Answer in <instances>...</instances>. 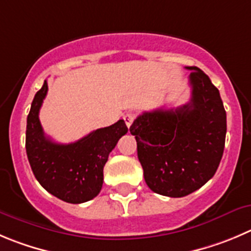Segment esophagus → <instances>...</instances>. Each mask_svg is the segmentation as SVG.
Instances as JSON below:
<instances>
[{
    "label": "esophagus",
    "mask_w": 251,
    "mask_h": 251,
    "mask_svg": "<svg viewBox=\"0 0 251 251\" xmlns=\"http://www.w3.org/2000/svg\"><path fill=\"white\" fill-rule=\"evenodd\" d=\"M135 118H136V115L132 114V112H127V114H126L125 116H124V120H125L126 126H127V127H130V126L132 125V123H133V120H135Z\"/></svg>",
    "instance_id": "esophagus-1"
}]
</instances>
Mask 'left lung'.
<instances>
[{"instance_id":"left-lung-1","label":"left lung","mask_w":251,"mask_h":251,"mask_svg":"<svg viewBox=\"0 0 251 251\" xmlns=\"http://www.w3.org/2000/svg\"><path fill=\"white\" fill-rule=\"evenodd\" d=\"M192 70L188 104L137 116L130 127L146 184L154 193L179 198L212 178L226 145V114L219 90L197 67Z\"/></svg>"}]
</instances>
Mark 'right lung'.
Listing matches in <instances>:
<instances>
[{
    "mask_svg": "<svg viewBox=\"0 0 251 251\" xmlns=\"http://www.w3.org/2000/svg\"><path fill=\"white\" fill-rule=\"evenodd\" d=\"M47 91L44 80L27 116L25 151L30 168L41 186L59 200L73 204L88 202L101 191L105 163L127 126L119 120L73 144H57L44 135L38 116Z\"/></svg>",
    "mask_w": 251,
    "mask_h": 251,
    "instance_id": "1",
    "label": "right lung"
}]
</instances>
